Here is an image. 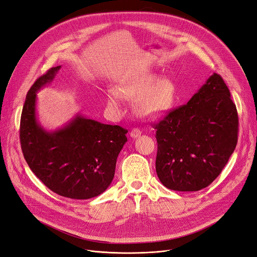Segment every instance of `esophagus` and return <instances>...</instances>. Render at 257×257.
<instances>
[{"label": "esophagus", "instance_id": "34e87169", "mask_svg": "<svg viewBox=\"0 0 257 257\" xmlns=\"http://www.w3.org/2000/svg\"><path fill=\"white\" fill-rule=\"evenodd\" d=\"M141 135H142V131L139 128H133L130 132V137L133 139H137V138L141 137Z\"/></svg>", "mask_w": 257, "mask_h": 257}]
</instances>
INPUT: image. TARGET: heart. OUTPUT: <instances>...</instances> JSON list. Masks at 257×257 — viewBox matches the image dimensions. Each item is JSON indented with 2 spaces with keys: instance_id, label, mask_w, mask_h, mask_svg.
<instances>
[{
  "instance_id": "obj_1",
  "label": "heart",
  "mask_w": 257,
  "mask_h": 257,
  "mask_svg": "<svg viewBox=\"0 0 257 257\" xmlns=\"http://www.w3.org/2000/svg\"><path fill=\"white\" fill-rule=\"evenodd\" d=\"M110 89L108 104L111 107H119L121 94L137 101V113L149 119H158L165 116L173 108L177 98V88L168 77L160 79L153 72L139 74L125 82L120 89Z\"/></svg>"
}]
</instances>
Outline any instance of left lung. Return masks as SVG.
I'll use <instances>...</instances> for the list:
<instances>
[{
	"mask_svg": "<svg viewBox=\"0 0 257 257\" xmlns=\"http://www.w3.org/2000/svg\"><path fill=\"white\" fill-rule=\"evenodd\" d=\"M155 169L174 191H198L219 175L237 144L238 116L221 76L213 73L186 105L154 125Z\"/></svg>",
	"mask_w": 257,
	"mask_h": 257,
	"instance_id": "1",
	"label": "left lung"
}]
</instances>
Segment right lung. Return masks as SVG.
I'll return each instance as SVG.
<instances>
[{
    "mask_svg": "<svg viewBox=\"0 0 257 257\" xmlns=\"http://www.w3.org/2000/svg\"><path fill=\"white\" fill-rule=\"evenodd\" d=\"M61 67L49 69L29 89L21 116V147L32 172L51 191L88 199L102 194L112 183L128 130L80 112L63 127L44 128L38 118L37 93L52 83Z\"/></svg>",
    "mask_w": 257,
    "mask_h": 257,
    "instance_id": "right-lung-1",
    "label": "right lung"
}]
</instances>
